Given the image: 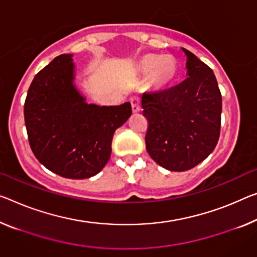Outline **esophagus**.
<instances>
[{"label": "esophagus", "mask_w": 257, "mask_h": 257, "mask_svg": "<svg viewBox=\"0 0 257 257\" xmlns=\"http://www.w3.org/2000/svg\"><path fill=\"white\" fill-rule=\"evenodd\" d=\"M131 105H132V111H133L134 113L139 112L140 110H141L139 97H132V98H131Z\"/></svg>", "instance_id": "34e87169"}]
</instances>
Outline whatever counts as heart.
<instances>
[{
    "label": "heart",
    "mask_w": 257,
    "mask_h": 257,
    "mask_svg": "<svg viewBox=\"0 0 257 257\" xmlns=\"http://www.w3.org/2000/svg\"><path fill=\"white\" fill-rule=\"evenodd\" d=\"M137 68L144 74L151 73L152 84L159 88L171 84L178 74V64L172 56L146 55L138 63Z\"/></svg>",
    "instance_id": "obj_1"
}]
</instances>
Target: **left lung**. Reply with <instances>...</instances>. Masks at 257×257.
Returning a JSON list of instances; mask_svg holds the SVG:
<instances>
[{
	"label": "left lung",
	"instance_id": "8db88e82",
	"mask_svg": "<svg viewBox=\"0 0 257 257\" xmlns=\"http://www.w3.org/2000/svg\"><path fill=\"white\" fill-rule=\"evenodd\" d=\"M186 55L187 78L179 85L142 94L148 118L146 148L152 159L170 171H186L214 151L220 133L222 95L208 65L191 51Z\"/></svg>",
	"mask_w": 257,
	"mask_h": 257
}]
</instances>
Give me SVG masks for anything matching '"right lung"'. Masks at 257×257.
<instances>
[{
    "instance_id": "1",
    "label": "right lung",
    "mask_w": 257,
    "mask_h": 257,
    "mask_svg": "<svg viewBox=\"0 0 257 257\" xmlns=\"http://www.w3.org/2000/svg\"><path fill=\"white\" fill-rule=\"evenodd\" d=\"M72 54L55 57L34 77L24 105L31 149L58 176L85 179L97 175L111 154L113 133L130 116L120 105L87 103L74 79Z\"/></svg>"
}]
</instances>
